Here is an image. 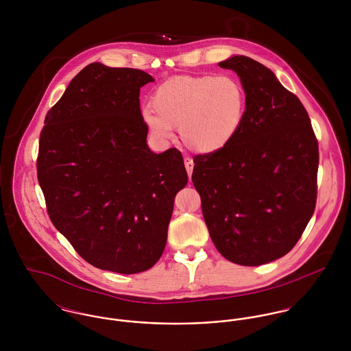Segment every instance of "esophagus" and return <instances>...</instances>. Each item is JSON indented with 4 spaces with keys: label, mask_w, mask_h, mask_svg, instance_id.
I'll return each mask as SVG.
<instances>
[{
    "label": "esophagus",
    "mask_w": 351,
    "mask_h": 351,
    "mask_svg": "<svg viewBox=\"0 0 351 351\" xmlns=\"http://www.w3.org/2000/svg\"><path fill=\"white\" fill-rule=\"evenodd\" d=\"M184 163H185V167H186L188 176H189V178H191V177H192V173H193V167H195L193 159H192V158H189V156H185V158H184Z\"/></svg>",
    "instance_id": "34e87169"
}]
</instances>
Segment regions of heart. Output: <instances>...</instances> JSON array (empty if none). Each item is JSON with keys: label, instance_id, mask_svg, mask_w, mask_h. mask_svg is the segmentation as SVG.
Listing matches in <instances>:
<instances>
[{"label": "heart", "instance_id": "heart-1", "mask_svg": "<svg viewBox=\"0 0 351 351\" xmlns=\"http://www.w3.org/2000/svg\"><path fill=\"white\" fill-rule=\"evenodd\" d=\"M145 121L159 141L180 127L186 149L199 154L224 150L239 134L247 113V92L239 78L176 75L162 82L151 97Z\"/></svg>", "mask_w": 351, "mask_h": 351}]
</instances>
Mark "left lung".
Masks as SVG:
<instances>
[{
  "instance_id": "1",
  "label": "left lung",
  "mask_w": 351,
  "mask_h": 351,
  "mask_svg": "<svg viewBox=\"0 0 351 351\" xmlns=\"http://www.w3.org/2000/svg\"><path fill=\"white\" fill-rule=\"evenodd\" d=\"M219 66L241 78L247 113L224 150L193 158L192 181L217 251L259 266L292 250L313 215L319 146L304 105L270 69L243 55Z\"/></svg>"
}]
</instances>
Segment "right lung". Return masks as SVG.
I'll use <instances>...</instances> for the list:
<instances>
[{
  "instance_id": "right-lung-1",
  "label": "right lung",
  "mask_w": 351,
  "mask_h": 351,
  "mask_svg": "<svg viewBox=\"0 0 351 351\" xmlns=\"http://www.w3.org/2000/svg\"><path fill=\"white\" fill-rule=\"evenodd\" d=\"M150 74L95 62L46 116L38 180L55 228L102 270H149L167 241L174 197L188 184L177 149L155 154L141 112Z\"/></svg>"
}]
</instances>
